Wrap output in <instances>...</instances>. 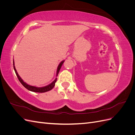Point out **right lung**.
<instances>
[{"mask_svg":"<svg viewBox=\"0 0 135 135\" xmlns=\"http://www.w3.org/2000/svg\"><path fill=\"white\" fill-rule=\"evenodd\" d=\"M64 62V61H61V62H60V64H59V66L57 68V75L56 76H58V74H59V73L60 71V69L61 68V66H62V65L63 64ZM13 68H14V70H15V71L16 73V75H17L18 79L19 80V81H20V83H21L23 87H25L26 89H27L28 90H29L30 91H32V92H39V93H43V92H47V91H49L51 90V89L54 87V86L55 85V83L57 81V78H56L55 79V80L53 81V82H52L50 84H49L48 85H47V86L46 87H34V86H31V85H28L27 84H26L25 82H24V81H23V80L20 78V76L18 75V73L17 72V71H16V68H15V64H14V60H13Z\"/></svg>","mask_w":135,"mask_h":135,"instance_id":"1","label":"right lung"}]
</instances>
